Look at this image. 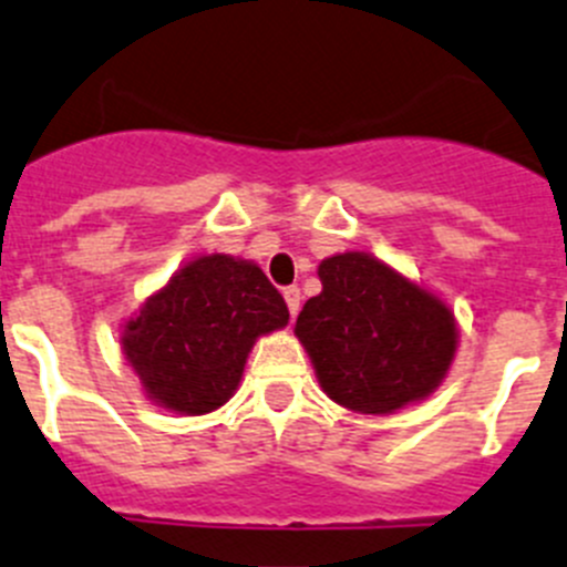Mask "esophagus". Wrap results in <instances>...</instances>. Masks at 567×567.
<instances>
[{
  "label": "esophagus",
  "mask_w": 567,
  "mask_h": 567,
  "mask_svg": "<svg viewBox=\"0 0 567 567\" xmlns=\"http://www.w3.org/2000/svg\"><path fill=\"white\" fill-rule=\"evenodd\" d=\"M284 300H287V306H289V315L298 317V311H300V289L298 287H287V289H284Z\"/></svg>",
  "instance_id": "1"
}]
</instances>
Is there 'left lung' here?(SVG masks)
I'll return each instance as SVG.
<instances>
[{
    "mask_svg": "<svg viewBox=\"0 0 567 567\" xmlns=\"http://www.w3.org/2000/svg\"><path fill=\"white\" fill-rule=\"evenodd\" d=\"M322 292L306 300L295 337L320 390L355 414H395L449 379L460 326L449 300L361 250L322 258Z\"/></svg>",
    "mask_w": 567,
    "mask_h": 567,
    "instance_id": "left-lung-1",
    "label": "left lung"
}]
</instances>
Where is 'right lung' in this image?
<instances>
[{
	"instance_id": "right-lung-1",
	"label": "right lung",
	"mask_w": 567,
	"mask_h": 567,
	"mask_svg": "<svg viewBox=\"0 0 567 567\" xmlns=\"http://www.w3.org/2000/svg\"><path fill=\"white\" fill-rule=\"evenodd\" d=\"M287 322V303L258 264L208 252L127 317L118 344L155 406L197 417L234 398L252 344Z\"/></svg>"
}]
</instances>
